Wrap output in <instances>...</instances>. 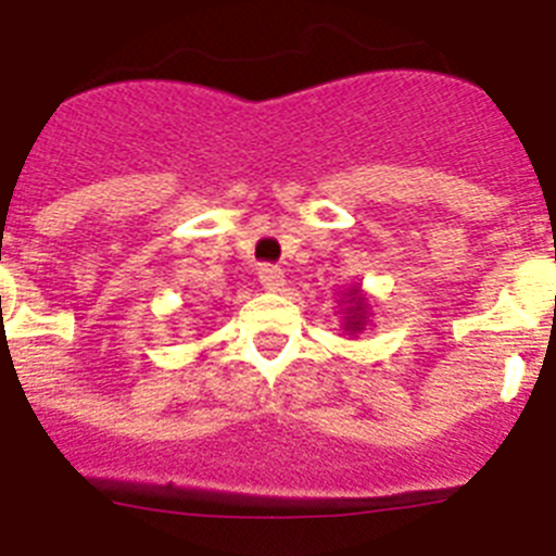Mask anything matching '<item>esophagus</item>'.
Returning <instances> with one entry per match:
<instances>
[{"label":"esophagus","mask_w":556,"mask_h":556,"mask_svg":"<svg viewBox=\"0 0 556 556\" xmlns=\"http://www.w3.org/2000/svg\"><path fill=\"white\" fill-rule=\"evenodd\" d=\"M258 281H262V287L267 289V292H281L283 273L275 267V264H262V267H258Z\"/></svg>","instance_id":"esophagus-1"}]
</instances>
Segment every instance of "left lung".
I'll use <instances>...</instances> for the list:
<instances>
[{"instance_id":"obj_1","label":"left lung","mask_w":556,"mask_h":556,"mask_svg":"<svg viewBox=\"0 0 556 556\" xmlns=\"http://www.w3.org/2000/svg\"><path fill=\"white\" fill-rule=\"evenodd\" d=\"M345 298H348V301H342V303H348L345 331L356 333V331H362V328L367 326V298L362 294V289H358V287L348 289Z\"/></svg>"}]
</instances>
